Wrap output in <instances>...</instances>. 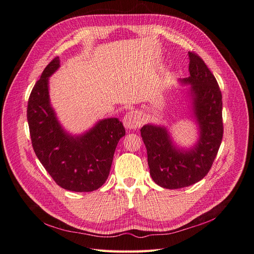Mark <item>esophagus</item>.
Returning <instances> with one entry per match:
<instances>
[{"instance_id": "esophagus-1", "label": "esophagus", "mask_w": 254, "mask_h": 254, "mask_svg": "<svg viewBox=\"0 0 254 254\" xmlns=\"http://www.w3.org/2000/svg\"><path fill=\"white\" fill-rule=\"evenodd\" d=\"M142 124L140 113L137 111H130L124 117V125L128 129H136Z\"/></svg>"}]
</instances>
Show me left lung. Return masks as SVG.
<instances>
[{
    "label": "left lung",
    "instance_id": "left-lung-1",
    "mask_svg": "<svg viewBox=\"0 0 254 254\" xmlns=\"http://www.w3.org/2000/svg\"><path fill=\"white\" fill-rule=\"evenodd\" d=\"M189 60L190 76L181 83L190 85L188 95L198 127L197 142L190 149L181 148L165 126L148 124L140 129L150 174L165 189H181L201 181L210 171L223 139V101L217 81L200 57L189 52Z\"/></svg>",
    "mask_w": 254,
    "mask_h": 254
}]
</instances>
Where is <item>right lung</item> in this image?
Instances as JSON below:
<instances>
[{"label": "right lung", "instance_id": "obj_1", "mask_svg": "<svg viewBox=\"0 0 254 254\" xmlns=\"http://www.w3.org/2000/svg\"><path fill=\"white\" fill-rule=\"evenodd\" d=\"M59 67V57H56L30 93L27 121L32 148L57 185L72 192H92L108 179L114 153L126 129L117 118H105L83 134L66 132L57 118L48 91V80Z\"/></svg>", "mask_w": 254, "mask_h": 254}]
</instances>
